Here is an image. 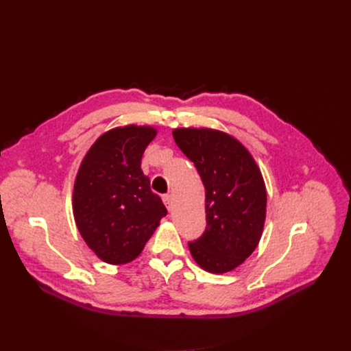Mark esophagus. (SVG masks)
<instances>
[{"instance_id": "obj_1", "label": "esophagus", "mask_w": 351, "mask_h": 351, "mask_svg": "<svg viewBox=\"0 0 351 351\" xmlns=\"http://www.w3.org/2000/svg\"><path fill=\"white\" fill-rule=\"evenodd\" d=\"M162 200H163V204L166 205V208H168V210H172V196L171 195H163L162 196Z\"/></svg>"}]
</instances>
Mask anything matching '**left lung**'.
<instances>
[{
  "instance_id": "obj_1",
  "label": "left lung",
  "mask_w": 351,
  "mask_h": 351,
  "mask_svg": "<svg viewBox=\"0 0 351 351\" xmlns=\"http://www.w3.org/2000/svg\"><path fill=\"white\" fill-rule=\"evenodd\" d=\"M172 134L206 191V229L188 243L192 257L206 271H230L262 237L267 200L262 173L246 147L225 132L179 128Z\"/></svg>"
}]
</instances>
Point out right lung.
<instances>
[{"instance_id": "obj_1", "label": "right lung", "mask_w": 351, "mask_h": 351, "mask_svg": "<svg viewBox=\"0 0 351 351\" xmlns=\"http://www.w3.org/2000/svg\"><path fill=\"white\" fill-rule=\"evenodd\" d=\"M151 126L128 125L101 135L85 155L73 185V217L85 243L109 265L132 262L166 216L141 169Z\"/></svg>"}]
</instances>
